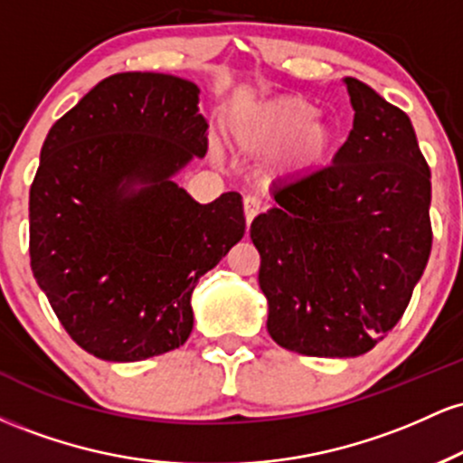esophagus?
<instances>
[{
    "mask_svg": "<svg viewBox=\"0 0 463 463\" xmlns=\"http://www.w3.org/2000/svg\"><path fill=\"white\" fill-rule=\"evenodd\" d=\"M259 213H261V200L254 198V195H248L246 200H243V215H246V224L254 220Z\"/></svg>",
    "mask_w": 463,
    "mask_h": 463,
    "instance_id": "esophagus-1",
    "label": "esophagus"
}]
</instances>
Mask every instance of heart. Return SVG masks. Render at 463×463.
<instances>
[{"instance_id": "obj_1", "label": "heart", "mask_w": 463, "mask_h": 463, "mask_svg": "<svg viewBox=\"0 0 463 463\" xmlns=\"http://www.w3.org/2000/svg\"><path fill=\"white\" fill-rule=\"evenodd\" d=\"M239 146L254 152H280L289 169L313 167L326 156L333 130L317 121V109L302 98H283L252 106L235 121Z\"/></svg>"}]
</instances>
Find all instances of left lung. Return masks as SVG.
Listing matches in <instances>:
<instances>
[{
    "mask_svg": "<svg viewBox=\"0 0 463 463\" xmlns=\"http://www.w3.org/2000/svg\"><path fill=\"white\" fill-rule=\"evenodd\" d=\"M353 130L326 167L276 184L254 217L268 333L309 357H359L405 313L431 254V169L411 121L346 78Z\"/></svg>",
    "mask_w": 463,
    "mask_h": 463,
    "instance_id": "1",
    "label": "left lung"
}]
</instances>
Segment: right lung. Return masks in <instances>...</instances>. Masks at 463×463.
<instances>
[{
    "mask_svg": "<svg viewBox=\"0 0 463 463\" xmlns=\"http://www.w3.org/2000/svg\"><path fill=\"white\" fill-rule=\"evenodd\" d=\"M198 93L167 73H115L47 132L30 265L69 337L98 359L183 346L195 283L246 231L235 191L198 204L172 180L209 147Z\"/></svg>",
    "mask_w": 463,
    "mask_h": 463,
    "instance_id": "obj_1",
    "label": "right lung"
}]
</instances>
